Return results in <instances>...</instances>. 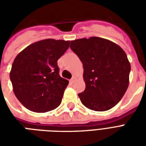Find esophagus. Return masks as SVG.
<instances>
[{
	"label": "esophagus",
	"instance_id": "34e87169",
	"mask_svg": "<svg viewBox=\"0 0 146 146\" xmlns=\"http://www.w3.org/2000/svg\"><path fill=\"white\" fill-rule=\"evenodd\" d=\"M75 79H76V78H75V76H73V77L71 78V80H70V83H73V82H74V80H75Z\"/></svg>",
	"mask_w": 146,
	"mask_h": 146
}]
</instances>
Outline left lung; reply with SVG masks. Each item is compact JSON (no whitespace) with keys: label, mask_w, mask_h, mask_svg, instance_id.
<instances>
[{"label":"left lung","mask_w":146,"mask_h":146,"mask_svg":"<svg viewBox=\"0 0 146 146\" xmlns=\"http://www.w3.org/2000/svg\"><path fill=\"white\" fill-rule=\"evenodd\" d=\"M70 48L84 67L85 90L78 94L82 104L100 112L114 107L129 85L131 64L125 51L115 43L97 36L72 40Z\"/></svg>","instance_id":"8db88e82"}]
</instances>
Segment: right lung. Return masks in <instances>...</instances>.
<instances>
[{
  "label": "right lung",
  "instance_id": "add662e5",
  "mask_svg": "<svg viewBox=\"0 0 146 146\" xmlns=\"http://www.w3.org/2000/svg\"><path fill=\"white\" fill-rule=\"evenodd\" d=\"M69 46V40L45 39L29 45L15 57L10 79L16 98L27 109L45 113L61 104L69 81L59 75L57 61Z\"/></svg>",
  "mask_w": 146,
  "mask_h": 146
}]
</instances>
